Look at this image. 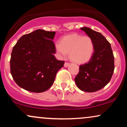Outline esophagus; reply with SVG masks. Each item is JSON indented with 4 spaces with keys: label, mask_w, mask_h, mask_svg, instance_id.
Masks as SVG:
<instances>
[{
    "label": "esophagus",
    "mask_w": 127,
    "mask_h": 127,
    "mask_svg": "<svg viewBox=\"0 0 127 127\" xmlns=\"http://www.w3.org/2000/svg\"><path fill=\"white\" fill-rule=\"evenodd\" d=\"M70 65V63H67V62H65L64 63V67H67L68 65Z\"/></svg>",
    "instance_id": "1"
}]
</instances>
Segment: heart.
<instances>
[{"instance_id": "1", "label": "heart", "mask_w": 127, "mask_h": 127, "mask_svg": "<svg viewBox=\"0 0 127 127\" xmlns=\"http://www.w3.org/2000/svg\"><path fill=\"white\" fill-rule=\"evenodd\" d=\"M55 49L60 55L65 57L69 53L71 60L81 64L91 59L94 51L93 39L88 36L73 33L63 37L60 43L55 44Z\"/></svg>"}]
</instances>
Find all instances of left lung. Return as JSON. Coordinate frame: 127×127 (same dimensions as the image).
<instances>
[{
  "label": "left lung",
  "instance_id": "1",
  "mask_svg": "<svg viewBox=\"0 0 127 127\" xmlns=\"http://www.w3.org/2000/svg\"><path fill=\"white\" fill-rule=\"evenodd\" d=\"M94 42V51L90 61L79 66L75 78L77 87L83 91L93 93L109 82L114 72V56L110 43L100 33L88 27L81 28Z\"/></svg>",
  "mask_w": 127,
  "mask_h": 127
}]
</instances>
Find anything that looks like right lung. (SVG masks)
Instances as JSON below:
<instances>
[{
  "label": "right lung",
  "instance_id": "add662e5",
  "mask_svg": "<svg viewBox=\"0 0 127 127\" xmlns=\"http://www.w3.org/2000/svg\"><path fill=\"white\" fill-rule=\"evenodd\" d=\"M55 32L38 29L20 37L13 47L11 73L21 88L33 93L46 91L64 62L56 59Z\"/></svg>",
  "mask_w": 127,
  "mask_h": 127
}]
</instances>
